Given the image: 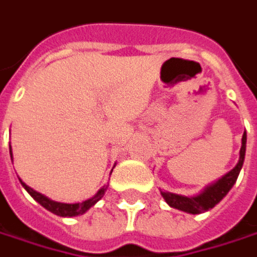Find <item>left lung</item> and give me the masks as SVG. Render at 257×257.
Here are the masks:
<instances>
[{"label":"left lung","mask_w":257,"mask_h":257,"mask_svg":"<svg viewBox=\"0 0 257 257\" xmlns=\"http://www.w3.org/2000/svg\"><path fill=\"white\" fill-rule=\"evenodd\" d=\"M244 154H246V132L243 134V138H241V148H240L237 165L226 175H223L218 181L206 187L200 194L194 195V197H185V195H178L174 193H167V191H161V195L168 206L185 211V213L201 214L204 211H208L210 208L218 204L223 200V197L227 195L230 188L234 185L237 177H239L240 170L243 167V162H244Z\"/></svg>","instance_id":"left-lung-1"}]
</instances>
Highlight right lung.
<instances>
[{
	"label": "right lung",
	"instance_id": "1",
	"mask_svg": "<svg viewBox=\"0 0 257 257\" xmlns=\"http://www.w3.org/2000/svg\"><path fill=\"white\" fill-rule=\"evenodd\" d=\"M10 155H11V160H13V152H11V145H10ZM20 183L23 184V187L27 190V193L37 203H40L41 206L44 207V208H47L49 211L51 213H54V214H57V216H60V217H74V216H79V214H83L86 213L89 208L92 206H95L96 203L105 195V191H106L107 185H103L97 193H96L92 198H89V200H86V201H82V203H74V204H66V203H57V201H53L50 198H47L46 195L40 194L37 191H34L33 188H30L27 184H24L21 180H20Z\"/></svg>",
	"mask_w": 257,
	"mask_h": 257
}]
</instances>
